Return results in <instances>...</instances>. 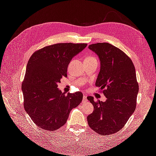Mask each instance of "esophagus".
<instances>
[{"mask_svg":"<svg viewBox=\"0 0 156 156\" xmlns=\"http://www.w3.org/2000/svg\"><path fill=\"white\" fill-rule=\"evenodd\" d=\"M87 101V96L85 94H84L83 95V102H86Z\"/></svg>","mask_w":156,"mask_h":156,"instance_id":"obj_1","label":"esophagus"}]
</instances>
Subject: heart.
Returning <instances> with one entry per match:
<instances>
[{
  "label": "heart",
  "mask_w": 156,
  "mask_h": 156,
  "mask_svg": "<svg viewBox=\"0 0 156 156\" xmlns=\"http://www.w3.org/2000/svg\"><path fill=\"white\" fill-rule=\"evenodd\" d=\"M86 59H90V60H93V59H97L95 56H88V57H87Z\"/></svg>",
  "instance_id": "b5f03b06"
}]
</instances>
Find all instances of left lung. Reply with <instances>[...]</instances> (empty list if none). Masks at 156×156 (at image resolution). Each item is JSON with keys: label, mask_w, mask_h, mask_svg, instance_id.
I'll list each match as a JSON object with an SVG mask.
<instances>
[{"label": "left lung", "mask_w": 156, "mask_h": 156, "mask_svg": "<svg viewBox=\"0 0 156 156\" xmlns=\"http://www.w3.org/2000/svg\"><path fill=\"white\" fill-rule=\"evenodd\" d=\"M101 67L96 81L107 100L105 102L87 97L94 111L87 116L89 127L99 135H109L119 131L136 108L139 84L134 65L123 51L108 43L91 44Z\"/></svg>", "instance_id": "8db88e82"}]
</instances>
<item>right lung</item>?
Here are the masks:
<instances>
[{
  "label": "right lung",
  "mask_w": 156,
  "mask_h": 156,
  "mask_svg": "<svg viewBox=\"0 0 156 156\" xmlns=\"http://www.w3.org/2000/svg\"><path fill=\"white\" fill-rule=\"evenodd\" d=\"M87 44L60 43L35 51L27 63L21 89L24 108L41 129L54 131L66 123L70 111L83 100V94L62 93L57 88L67 76L68 64Z\"/></svg>",
  "instance_id": "add662e5"
}]
</instances>
